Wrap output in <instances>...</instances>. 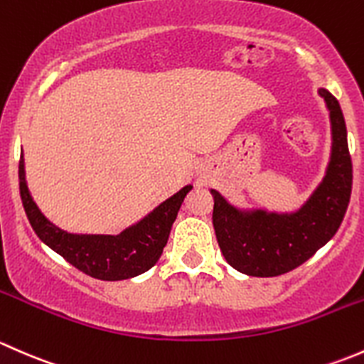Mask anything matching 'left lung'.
<instances>
[{
    "label": "left lung",
    "mask_w": 364,
    "mask_h": 364,
    "mask_svg": "<svg viewBox=\"0 0 364 364\" xmlns=\"http://www.w3.org/2000/svg\"><path fill=\"white\" fill-rule=\"evenodd\" d=\"M331 122V154L326 175L309 200L294 212L238 208L219 191L213 196L212 223L228 264L250 277L291 272L329 242L342 224L352 191V161L342 108L321 87Z\"/></svg>",
    "instance_id": "left-lung-1"
}]
</instances>
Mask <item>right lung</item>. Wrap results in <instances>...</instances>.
Returning a JSON list of instances; mask_svg holds the SVG:
<instances>
[{"instance_id":"obj_1","label":"right lung","mask_w":364,"mask_h":364,"mask_svg":"<svg viewBox=\"0 0 364 364\" xmlns=\"http://www.w3.org/2000/svg\"><path fill=\"white\" fill-rule=\"evenodd\" d=\"M18 187L26 215L38 238L75 268L100 280L133 279L151 269L163 254L183 198L193 189L182 187L119 235H77L52 224L35 203L26 182L24 156L18 163Z\"/></svg>"}]
</instances>
